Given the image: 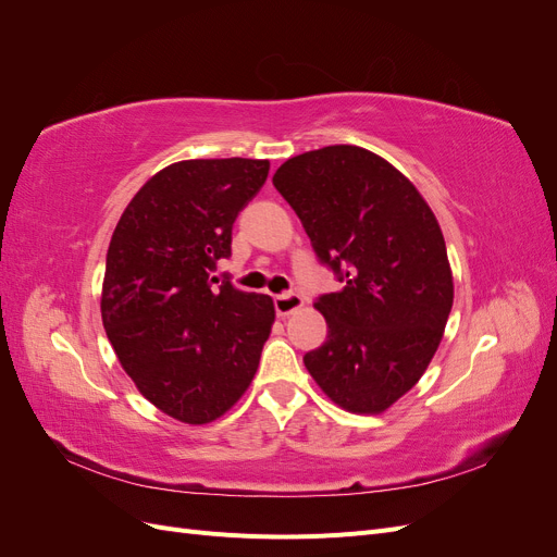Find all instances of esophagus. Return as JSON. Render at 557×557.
Segmentation results:
<instances>
[{"mask_svg":"<svg viewBox=\"0 0 557 557\" xmlns=\"http://www.w3.org/2000/svg\"><path fill=\"white\" fill-rule=\"evenodd\" d=\"M301 307H305V299H301V295L297 293H283L274 297V309L278 315H290Z\"/></svg>","mask_w":557,"mask_h":557,"instance_id":"obj_1","label":"esophagus"}]
</instances>
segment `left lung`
Masks as SVG:
<instances>
[{"instance_id": "8db88e82", "label": "left lung", "mask_w": 557, "mask_h": 557, "mask_svg": "<svg viewBox=\"0 0 557 557\" xmlns=\"http://www.w3.org/2000/svg\"><path fill=\"white\" fill-rule=\"evenodd\" d=\"M276 190L344 288L315 299L327 342L305 364L334 404L383 413L425 374L453 307L440 223L416 185L372 150L325 146L285 160Z\"/></svg>"}]
</instances>
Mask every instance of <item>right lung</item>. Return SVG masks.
<instances>
[{"label": "right lung", "instance_id": "right-lung-1", "mask_svg": "<svg viewBox=\"0 0 557 557\" xmlns=\"http://www.w3.org/2000/svg\"><path fill=\"white\" fill-rule=\"evenodd\" d=\"M269 160H181L150 176L107 252L102 323L137 391L188 425L242 399L274 325L269 295L209 278L230 258L232 225L258 195Z\"/></svg>", "mask_w": 557, "mask_h": 557}]
</instances>
